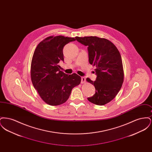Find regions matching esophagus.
Listing matches in <instances>:
<instances>
[{
	"label": "esophagus",
	"instance_id": "34e87169",
	"mask_svg": "<svg viewBox=\"0 0 152 152\" xmlns=\"http://www.w3.org/2000/svg\"><path fill=\"white\" fill-rule=\"evenodd\" d=\"M86 78H85L84 77H81V84H84V83H86Z\"/></svg>",
	"mask_w": 152,
	"mask_h": 152
}]
</instances>
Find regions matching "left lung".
<instances>
[{
	"mask_svg": "<svg viewBox=\"0 0 152 152\" xmlns=\"http://www.w3.org/2000/svg\"><path fill=\"white\" fill-rule=\"evenodd\" d=\"M80 43L88 47L89 62L96 66V79L86 80L94 85L95 94L88 98L91 102L104 105L112 101L120 91L124 81L121 55L114 44L108 39L97 36H76Z\"/></svg>",
	"mask_w": 152,
	"mask_h": 152,
	"instance_id": "8db88e82",
	"label": "left lung"
}]
</instances>
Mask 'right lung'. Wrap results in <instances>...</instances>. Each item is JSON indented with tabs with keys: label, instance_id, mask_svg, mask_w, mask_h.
Returning a JSON list of instances; mask_svg holds the SVG:
<instances>
[{
	"label": "right lung",
	"instance_id": "obj_1",
	"mask_svg": "<svg viewBox=\"0 0 152 152\" xmlns=\"http://www.w3.org/2000/svg\"><path fill=\"white\" fill-rule=\"evenodd\" d=\"M76 38L49 36L37 45L31 61L32 84L42 99L56 106L68 99L73 88L79 86L81 77L74 73L66 75L60 71V61H64L63 48Z\"/></svg>",
	"mask_w": 152,
	"mask_h": 152
}]
</instances>
